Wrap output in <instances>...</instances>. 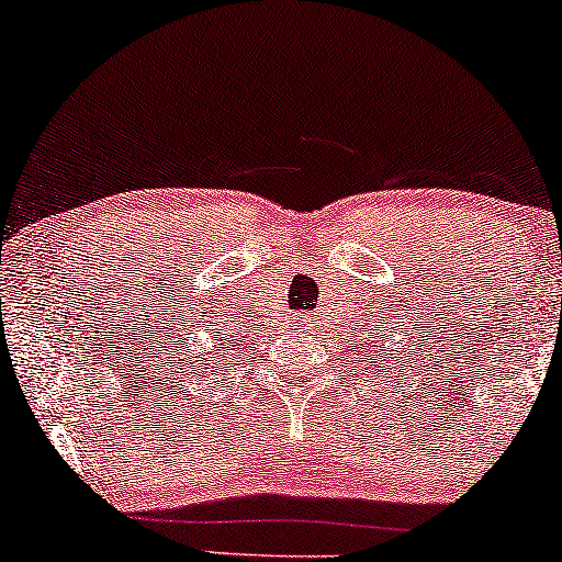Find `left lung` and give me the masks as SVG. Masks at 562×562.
Returning a JSON list of instances; mask_svg holds the SVG:
<instances>
[{"label":"left lung","instance_id":"8db88e82","mask_svg":"<svg viewBox=\"0 0 562 562\" xmlns=\"http://www.w3.org/2000/svg\"><path fill=\"white\" fill-rule=\"evenodd\" d=\"M382 341H384V336H382ZM384 349H386V344H384ZM384 349H382V351H384ZM371 357H374V353H371Z\"/></svg>","mask_w":562,"mask_h":562}]
</instances>
